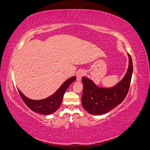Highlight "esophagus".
Wrapping results in <instances>:
<instances>
[{"label": "esophagus", "instance_id": "1", "mask_svg": "<svg viewBox=\"0 0 150 150\" xmlns=\"http://www.w3.org/2000/svg\"><path fill=\"white\" fill-rule=\"evenodd\" d=\"M84 75V72L83 70H79L76 72V78L77 81H80L82 79V77Z\"/></svg>", "mask_w": 150, "mask_h": 150}]
</instances>
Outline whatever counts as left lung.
<instances>
[{
	"mask_svg": "<svg viewBox=\"0 0 150 150\" xmlns=\"http://www.w3.org/2000/svg\"><path fill=\"white\" fill-rule=\"evenodd\" d=\"M129 66L124 78L114 87L99 88L92 80L83 77L82 105L91 115H100L121 104L128 93L133 74V62L128 54Z\"/></svg>",
	"mask_w": 150,
	"mask_h": 150,
	"instance_id": "1",
	"label": "left lung"
}]
</instances>
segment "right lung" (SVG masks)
<instances>
[{"label": "right lung", "instance_id": "add662e5", "mask_svg": "<svg viewBox=\"0 0 150 150\" xmlns=\"http://www.w3.org/2000/svg\"><path fill=\"white\" fill-rule=\"evenodd\" d=\"M76 79V76L71 77L60 86V88L55 93H54L51 96L40 100L30 99L24 96L19 89H17V90L22 100L32 111L44 115H49L55 112L59 108L66 89Z\"/></svg>", "mask_w": 150, "mask_h": 150}]
</instances>
